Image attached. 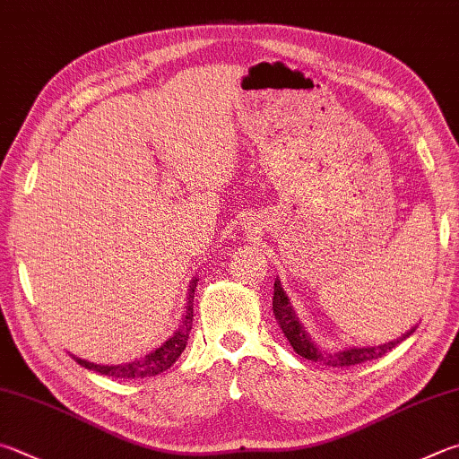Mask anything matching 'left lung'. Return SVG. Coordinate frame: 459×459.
Returning a JSON list of instances; mask_svg holds the SVG:
<instances>
[{
	"label": "left lung",
	"instance_id": "left-lung-1",
	"mask_svg": "<svg viewBox=\"0 0 459 459\" xmlns=\"http://www.w3.org/2000/svg\"><path fill=\"white\" fill-rule=\"evenodd\" d=\"M273 313H274V319L279 323V327L282 329V333H285L287 341L290 343V347L295 349L297 355H301L305 359L315 361V363L329 365V368H351V365L377 359V357L391 351L397 343H402V341H405L415 331L413 327L407 333H403L399 339L389 341V343H383V345H375V347H349V349H341V351H321L315 341L311 339L309 333L305 331L303 323L299 321V316L293 309V305H290V299L287 297L285 289H282L279 277L274 279Z\"/></svg>",
	"mask_w": 459,
	"mask_h": 459
}]
</instances>
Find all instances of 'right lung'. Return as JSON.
Segmentation results:
<instances>
[{
	"label": "right lung",
	"mask_w": 459,
	"mask_h": 459,
	"mask_svg": "<svg viewBox=\"0 0 459 459\" xmlns=\"http://www.w3.org/2000/svg\"><path fill=\"white\" fill-rule=\"evenodd\" d=\"M198 279L195 277L190 281L188 287V295H186V311L182 315V323L178 325L177 333L170 339H166L160 347H156L154 351L146 353L140 359H134L130 363H120V365H98L86 359H80V357L72 355L76 363H80L82 368H86L90 371H96L100 375H108V377L114 379H144V377H154V375L162 373L166 369H170L180 353L186 349V341H188V333L193 329V301H195V289H196Z\"/></svg>",
	"instance_id": "add662e5"
}]
</instances>
